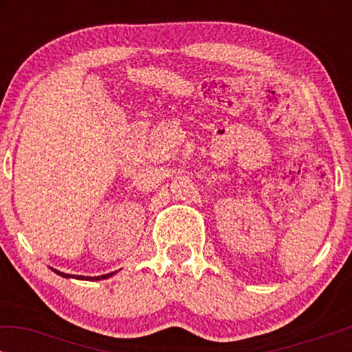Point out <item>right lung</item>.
Here are the masks:
<instances>
[{
  "mask_svg": "<svg viewBox=\"0 0 352 352\" xmlns=\"http://www.w3.org/2000/svg\"><path fill=\"white\" fill-rule=\"evenodd\" d=\"M52 271H54L57 276H60V277H65V278H78V280H100V278H107V277H110V276H113V272H110V274H104V276H98V277H85V276H70V274H64V272H60V271H56V269H52Z\"/></svg>",
  "mask_w": 352,
  "mask_h": 352,
  "instance_id": "obj_1",
  "label": "right lung"
}]
</instances>
